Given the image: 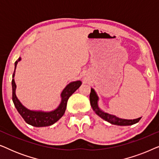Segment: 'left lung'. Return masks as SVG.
<instances>
[{
    "label": "left lung",
    "instance_id": "8db88e82",
    "mask_svg": "<svg viewBox=\"0 0 159 159\" xmlns=\"http://www.w3.org/2000/svg\"><path fill=\"white\" fill-rule=\"evenodd\" d=\"M98 96L95 93L94 89L91 88L90 94V105L92 106L93 109L95 112L98 116H99L101 118L104 119L105 121H107L108 122H109L112 125H119V126H129L132 125L134 124L138 123L139 121L140 120L141 117L135 119H120L119 117H116V116L112 114H109L108 113L104 112L103 111H102L98 106Z\"/></svg>",
    "mask_w": 159,
    "mask_h": 159
}]
</instances>
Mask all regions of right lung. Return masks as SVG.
Here are the masks:
<instances>
[{"label":"right lung","instance_id":"1","mask_svg":"<svg viewBox=\"0 0 159 159\" xmlns=\"http://www.w3.org/2000/svg\"><path fill=\"white\" fill-rule=\"evenodd\" d=\"M21 59V57H19L18 60L15 62V69L14 74H13V79L11 82L12 100L15 107H16V110L18 111L19 114L22 116V118L25 119V121L28 125L34 126V127H47V126L53 125L54 123H56V121L59 120L63 116V115L64 114L69 98L80 88V85L82 84V82L80 80L71 82L65 87V88L63 90L61 93V101L59 106L55 110L51 111L30 110L21 104L16 95V83H15L14 77L15 76V70H16V65L19 61H20Z\"/></svg>","mask_w":159,"mask_h":159}]
</instances>
